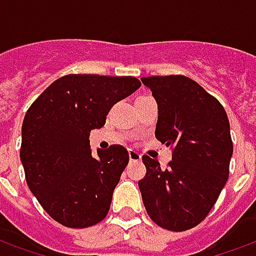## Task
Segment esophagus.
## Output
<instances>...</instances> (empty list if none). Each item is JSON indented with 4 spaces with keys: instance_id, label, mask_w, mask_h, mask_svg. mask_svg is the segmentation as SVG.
<instances>
[{
    "instance_id": "34e87169",
    "label": "esophagus",
    "mask_w": 256,
    "mask_h": 256,
    "mask_svg": "<svg viewBox=\"0 0 256 256\" xmlns=\"http://www.w3.org/2000/svg\"><path fill=\"white\" fill-rule=\"evenodd\" d=\"M128 158L132 162H138L141 160V155H140L137 150H128Z\"/></svg>"
}]
</instances>
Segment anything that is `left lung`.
Listing matches in <instances>:
<instances>
[{"mask_svg": "<svg viewBox=\"0 0 256 256\" xmlns=\"http://www.w3.org/2000/svg\"><path fill=\"white\" fill-rule=\"evenodd\" d=\"M158 102L155 136L172 148L167 168L142 156L138 181L150 218L167 230L184 232L208 215L229 178L230 126L220 101L184 75L141 78Z\"/></svg>", "mask_w": 256, "mask_h": 256, "instance_id": "8db88e82", "label": "left lung"}]
</instances>
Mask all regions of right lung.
Wrapping results in <instances>:
<instances>
[{"mask_svg":"<svg viewBox=\"0 0 256 256\" xmlns=\"http://www.w3.org/2000/svg\"><path fill=\"white\" fill-rule=\"evenodd\" d=\"M140 86L134 76L70 74L28 108L20 160L31 193L58 224L89 228L108 214L128 154L122 145H111L93 156L89 136L106 124L114 104Z\"/></svg>","mask_w":256,"mask_h":256,"instance_id":"right-lung-1","label":"right lung"}]
</instances>
